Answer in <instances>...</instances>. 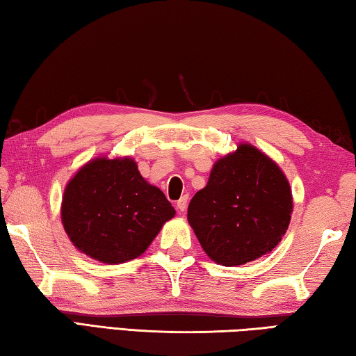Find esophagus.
Segmentation results:
<instances>
[{
  "instance_id": "obj_1",
  "label": "esophagus",
  "mask_w": 356,
  "mask_h": 356,
  "mask_svg": "<svg viewBox=\"0 0 356 356\" xmlns=\"http://www.w3.org/2000/svg\"><path fill=\"white\" fill-rule=\"evenodd\" d=\"M177 208H178L179 213H184L186 208H188V195L179 198V200L177 202Z\"/></svg>"
}]
</instances>
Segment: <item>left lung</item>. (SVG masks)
<instances>
[{"mask_svg":"<svg viewBox=\"0 0 356 356\" xmlns=\"http://www.w3.org/2000/svg\"><path fill=\"white\" fill-rule=\"evenodd\" d=\"M292 191L272 158L252 143L217 159L192 197L189 225L208 257L236 267L270 253L289 227Z\"/></svg>","mask_w":356,"mask_h":356,"instance_id":"obj_1","label":"left lung"}]
</instances>
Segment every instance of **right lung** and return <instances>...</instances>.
<instances>
[{"mask_svg": "<svg viewBox=\"0 0 356 356\" xmlns=\"http://www.w3.org/2000/svg\"><path fill=\"white\" fill-rule=\"evenodd\" d=\"M175 217L164 192L129 156H98L79 168L62 195L60 219L81 253L104 264L139 258Z\"/></svg>", "mask_w": 356, "mask_h": 356, "instance_id": "add662e5", "label": "right lung"}]
</instances>
